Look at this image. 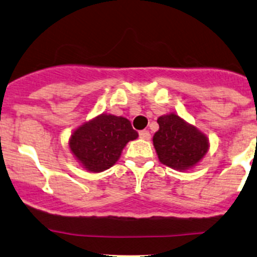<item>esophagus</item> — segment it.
Returning <instances> with one entry per match:
<instances>
[{
  "instance_id": "34e87169",
  "label": "esophagus",
  "mask_w": 257,
  "mask_h": 257,
  "mask_svg": "<svg viewBox=\"0 0 257 257\" xmlns=\"http://www.w3.org/2000/svg\"><path fill=\"white\" fill-rule=\"evenodd\" d=\"M139 137L141 139H144V140H150V138H151V134H150L149 131H141L139 133Z\"/></svg>"
}]
</instances>
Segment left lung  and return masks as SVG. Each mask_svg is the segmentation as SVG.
<instances>
[{
	"mask_svg": "<svg viewBox=\"0 0 257 257\" xmlns=\"http://www.w3.org/2000/svg\"><path fill=\"white\" fill-rule=\"evenodd\" d=\"M157 122L159 129L153 135V146L164 166L176 170L190 169L208 152L205 135L178 114H164Z\"/></svg>",
	"mask_w": 257,
	"mask_h": 257,
	"instance_id": "obj_1",
	"label": "left lung"
}]
</instances>
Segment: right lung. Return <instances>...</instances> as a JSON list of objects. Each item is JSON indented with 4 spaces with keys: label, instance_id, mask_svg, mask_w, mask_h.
<instances>
[{
    "label": "right lung",
    "instance_id": "1",
    "mask_svg": "<svg viewBox=\"0 0 257 257\" xmlns=\"http://www.w3.org/2000/svg\"><path fill=\"white\" fill-rule=\"evenodd\" d=\"M139 137L128 119L100 114L72 133L70 149L79 163L91 173H100L118 161L126 144Z\"/></svg>",
    "mask_w": 257,
    "mask_h": 257
}]
</instances>
